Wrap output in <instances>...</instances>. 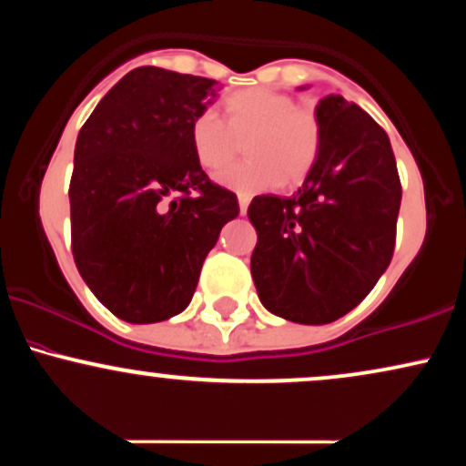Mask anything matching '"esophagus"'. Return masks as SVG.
I'll list each match as a JSON object with an SVG mask.
<instances>
[{
    "instance_id": "34e87169",
    "label": "esophagus",
    "mask_w": 466,
    "mask_h": 466,
    "mask_svg": "<svg viewBox=\"0 0 466 466\" xmlns=\"http://www.w3.org/2000/svg\"><path fill=\"white\" fill-rule=\"evenodd\" d=\"M248 206H249V195H238L240 215H245V212H248Z\"/></svg>"
}]
</instances>
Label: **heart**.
Masks as SVG:
<instances>
[{
	"instance_id": "b5f03b06",
	"label": "heart",
	"mask_w": 466,
	"mask_h": 466,
	"mask_svg": "<svg viewBox=\"0 0 466 466\" xmlns=\"http://www.w3.org/2000/svg\"><path fill=\"white\" fill-rule=\"evenodd\" d=\"M226 120L206 109L190 122V148L208 173H218L237 157L245 140V162L218 175L228 188L254 195L293 186L311 173L322 148V125L307 106L291 96L265 87H249L223 100Z\"/></svg>"
}]
</instances>
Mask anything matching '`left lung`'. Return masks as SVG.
Segmentation results:
<instances>
[{
	"instance_id": "obj_1",
	"label": "left lung",
	"mask_w": 466,
	"mask_h": 466,
	"mask_svg": "<svg viewBox=\"0 0 466 466\" xmlns=\"http://www.w3.org/2000/svg\"><path fill=\"white\" fill-rule=\"evenodd\" d=\"M322 148L293 197L260 195L251 278L267 311L329 324L360 304L388 269L400 181L388 133L341 96L319 100Z\"/></svg>"
}]
</instances>
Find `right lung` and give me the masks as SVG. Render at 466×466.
<instances>
[{"mask_svg":"<svg viewBox=\"0 0 466 466\" xmlns=\"http://www.w3.org/2000/svg\"><path fill=\"white\" fill-rule=\"evenodd\" d=\"M217 80L137 67L106 92L78 133L69 181L72 254L111 313L153 324L192 300L208 251L238 217L190 148V122Z\"/></svg>","mask_w":466,"mask_h":466,"instance_id":"obj_1","label":"right lung"}]
</instances>
